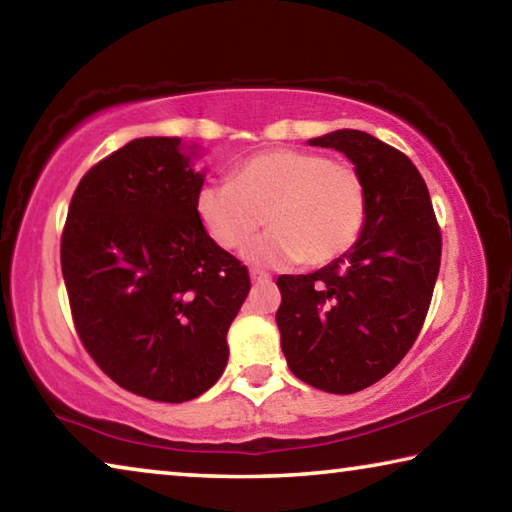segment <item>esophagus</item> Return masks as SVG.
Wrapping results in <instances>:
<instances>
[{
	"label": "esophagus",
	"instance_id": "34e87169",
	"mask_svg": "<svg viewBox=\"0 0 512 512\" xmlns=\"http://www.w3.org/2000/svg\"><path fill=\"white\" fill-rule=\"evenodd\" d=\"M250 280L255 284H264V282H271V275L262 271V268H250Z\"/></svg>",
	"mask_w": 512,
	"mask_h": 512
}]
</instances>
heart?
Listing matches in <instances>:
<instances>
[{"mask_svg": "<svg viewBox=\"0 0 512 512\" xmlns=\"http://www.w3.org/2000/svg\"><path fill=\"white\" fill-rule=\"evenodd\" d=\"M196 214L214 244L230 253L246 248L266 219L271 232L250 248V259L325 266L359 241L368 185L350 162L271 149L237 164L230 183L205 185L196 194Z\"/></svg>", "mask_w": 512, "mask_h": 512, "instance_id": "b5f03b06", "label": "heart"}]
</instances>
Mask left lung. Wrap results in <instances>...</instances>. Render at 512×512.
Instances as JSON below:
<instances>
[{
    "label": "left lung",
    "instance_id": "1",
    "mask_svg": "<svg viewBox=\"0 0 512 512\" xmlns=\"http://www.w3.org/2000/svg\"><path fill=\"white\" fill-rule=\"evenodd\" d=\"M309 144L354 162L368 185V219L357 244L332 264L277 277L275 320L293 375L350 395L386 377L418 339L443 237L420 171L395 146L350 128Z\"/></svg>",
    "mask_w": 512,
    "mask_h": 512
}]
</instances>
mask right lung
<instances>
[{"instance_id":"add662e5","label":"right lung","mask_w":512,"mask_h":512,"mask_svg":"<svg viewBox=\"0 0 512 512\" xmlns=\"http://www.w3.org/2000/svg\"><path fill=\"white\" fill-rule=\"evenodd\" d=\"M203 176L178 137H142L94 164L60 237L69 309L94 363L124 391L180 404L216 384L248 268L196 214Z\"/></svg>"}]
</instances>
